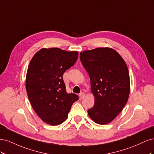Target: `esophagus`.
<instances>
[{
	"mask_svg": "<svg viewBox=\"0 0 154 154\" xmlns=\"http://www.w3.org/2000/svg\"><path fill=\"white\" fill-rule=\"evenodd\" d=\"M80 100H82L83 98H84V97H85V93L84 92H81L80 94Z\"/></svg>",
	"mask_w": 154,
	"mask_h": 154,
	"instance_id": "1",
	"label": "esophagus"
}]
</instances>
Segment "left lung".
<instances>
[{
	"mask_svg": "<svg viewBox=\"0 0 154 154\" xmlns=\"http://www.w3.org/2000/svg\"><path fill=\"white\" fill-rule=\"evenodd\" d=\"M80 60L89 75L95 97L88 114L97 124L109 123L128 99L130 82L127 64L117 51L109 48L83 51Z\"/></svg>",
	"mask_w": 154,
	"mask_h": 154,
	"instance_id": "left-lung-1",
	"label": "left lung"
}]
</instances>
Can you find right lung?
<instances>
[{"mask_svg": "<svg viewBox=\"0 0 154 154\" xmlns=\"http://www.w3.org/2000/svg\"><path fill=\"white\" fill-rule=\"evenodd\" d=\"M77 51L43 48L32 58L27 69L26 87L32 109L50 125L63 123L78 96L68 94L63 80L66 70L76 63Z\"/></svg>", "mask_w": 154, "mask_h": 154, "instance_id": "right-lung-1", "label": "right lung"}]
</instances>
